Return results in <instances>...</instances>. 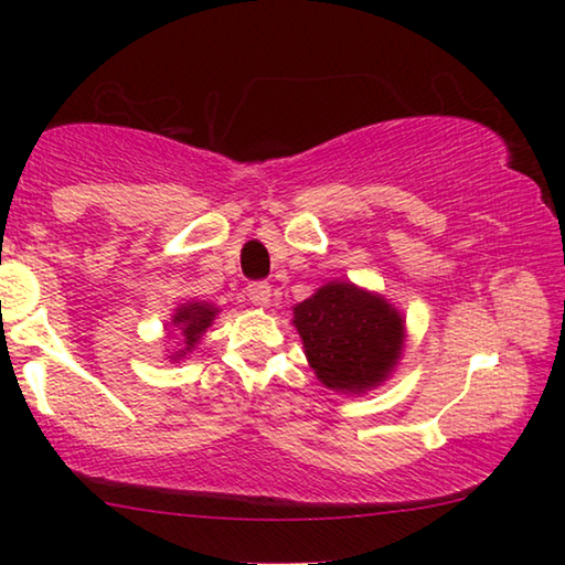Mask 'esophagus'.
<instances>
[{
    "instance_id": "34e87169",
    "label": "esophagus",
    "mask_w": 565,
    "mask_h": 565,
    "mask_svg": "<svg viewBox=\"0 0 565 565\" xmlns=\"http://www.w3.org/2000/svg\"><path fill=\"white\" fill-rule=\"evenodd\" d=\"M246 294H248V301L254 306H269L271 301V286L266 281H252L246 286Z\"/></svg>"
}]
</instances>
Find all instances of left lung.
Returning <instances> with one entry per match:
<instances>
[{
  "label": "left lung",
  "mask_w": 565,
  "mask_h": 565,
  "mask_svg": "<svg viewBox=\"0 0 565 565\" xmlns=\"http://www.w3.org/2000/svg\"><path fill=\"white\" fill-rule=\"evenodd\" d=\"M306 359L329 388L356 394L388 376L404 347V321L353 284H327L294 309Z\"/></svg>",
  "instance_id": "8db88e82"
}]
</instances>
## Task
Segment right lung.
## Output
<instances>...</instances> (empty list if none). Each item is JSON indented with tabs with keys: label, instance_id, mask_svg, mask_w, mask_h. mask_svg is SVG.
<instances>
[{
	"label": "right lung",
	"instance_id": "obj_1",
	"mask_svg": "<svg viewBox=\"0 0 565 565\" xmlns=\"http://www.w3.org/2000/svg\"><path fill=\"white\" fill-rule=\"evenodd\" d=\"M214 317H216V309L209 303L181 306L174 317V327H179V341L184 349H179V353H174V356H184L189 349H194L196 341L202 339V333L206 331V327H212Z\"/></svg>",
	"mask_w": 565,
	"mask_h": 565
}]
</instances>
